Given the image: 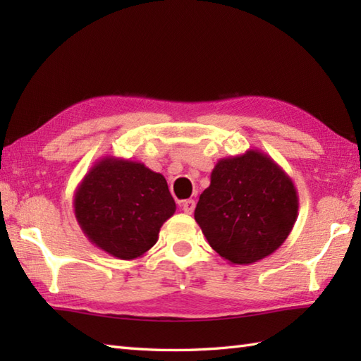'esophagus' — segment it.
Instances as JSON below:
<instances>
[{
  "instance_id": "34e87169",
  "label": "esophagus",
  "mask_w": 361,
  "mask_h": 361,
  "mask_svg": "<svg viewBox=\"0 0 361 361\" xmlns=\"http://www.w3.org/2000/svg\"><path fill=\"white\" fill-rule=\"evenodd\" d=\"M180 206H181V209L185 211L186 214H192L194 212V209H195V202L194 200H183V202H180Z\"/></svg>"
}]
</instances>
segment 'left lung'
<instances>
[{
    "mask_svg": "<svg viewBox=\"0 0 361 361\" xmlns=\"http://www.w3.org/2000/svg\"><path fill=\"white\" fill-rule=\"evenodd\" d=\"M298 192L286 171L264 152L250 149L221 158L194 212L211 248L235 265L270 256L298 219Z\"/></svg>",
    "mask_w": 361,
    "mask_h": 361,
    "instance_id": "8db88e82",
    "label": "left lung"
}]
</instances>
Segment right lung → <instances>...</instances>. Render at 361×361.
Returning <instances> with one entry per match:
<instances>
[{
  "label": "right lung",
  "mask_w": 361,
  "mask_h": 361,
  "mask_svg": "<svg viewBox=\"0 0 361 361\" xmlns=\"http://www.w3.org/2000/svg\"><path fill=\"white\" fill-rule=\"evenodd\" d=\"M73 204L88 240L122 260L144 256L176 209L163 175L116 157L96 161L75 189Z\"/></svg>",
  "instance_id": "add662e5"
}]
</instances>
